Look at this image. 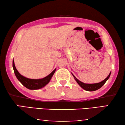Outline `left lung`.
<instances>
[{
    "label": "left lung",
    "mask_w": 125,
    "mask_h": 125,
    "mask_svg": "<svg viewBox=\"0 0 125 125\" xmlns=\"http://www.w3.org/2000/svg\"><path fill=\"white\" fill-rule=\"evenodd\" d=\"M72 74L73 75L74 78L75 80H76V82H77V83L80 85V87L83 88V89H84L85 90L89 91V92H93V91H95L96 90L99 89H100L101 87H102V86L104 85V84L106 83V82L108 80V79L110 77V76L111 72L110 73L109 75L107 76V77L106 78H105V79L104 80H103L102 82H100V83H94V84L84 83H83V82H80V80L77 79L76 77L72 73Z\"/></svg>",
    "instance_id": "8db88e82"
}]
</instances>
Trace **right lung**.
I'll use <instances>...</instances> for the list:
<instances>
[{"label": "right lung", "mask_w": 125, "mask_h": 125, "mask_svg": "<svg viewBox=\"0 0 125 125\" xmlns=\"http://www.w3.org/2000/svg\"><path fill=\"white\" fill-rule=\"evenodd\" d=\"M12 67H13L15 74L19 81L26 88L30 90L39 89H41L45 86L50 82L53 75L54 74L55 71H56V69H55L49 75L46 76L45 78H42V79H29V78H26L21 75L15 66L14 60L12 61Z\"/></svg>", "instance_id": "obj_1"}]
</instances>
